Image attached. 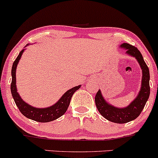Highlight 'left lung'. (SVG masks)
<instances>
[{
	"mask_svg": "<svg viewBox=\"0 0 158 158\" xmlns=\"http://www.w3.org/2000/svg\"><path fill=\"white\" fill-rule=\"evenodd\" d=\"M121 47L126 48V53L137 59L143 70V79L142 88L138 96L125 108H116L107 103L102 97L100 91H98L95 95V103L100 115L108 121L117 124H124L136 119L143 111L150 94L149 69L145 64L141 52L137 48L128 43H123Z\"/></svg>",
	"mask_w": 158,
	"mask_h": 158,
	"instance_id": "obj_1",
	"label": "left lung"
}]
</instances>
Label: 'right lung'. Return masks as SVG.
I'll list each match as a JSON object with an SVG mask.
<instances>
[{
    "mask_svg": "<svg viewBox=\"0 0 158 158\" xmlns=\"http://www.w3.org/2000/svg\"><path fill=\"white\" fill-rule=\"evenodd\" d=\"M24 50L25 49H22L19 54L18 57L15 58V61L13 62L11 70L12 82L10 88H11L12 96L14 99L15 104H16L20 112H22V115H25L27 118L31 119V120L38 121V122H49V121L55 120L65 113L66 111L68 109L69 105H70L73 94L81 87V85L76 86V87L71 88L70 90H68L55 104L48 107V108L39 109L28 105L21 98L19 93L17 92L16 85H15L16 67L21 57H22Z\"/></svg>",
    "mask_w": 158,
    "mask_h": 158,
    "instance_id": "1",
    "label": "right lung"
}]
</instances>
